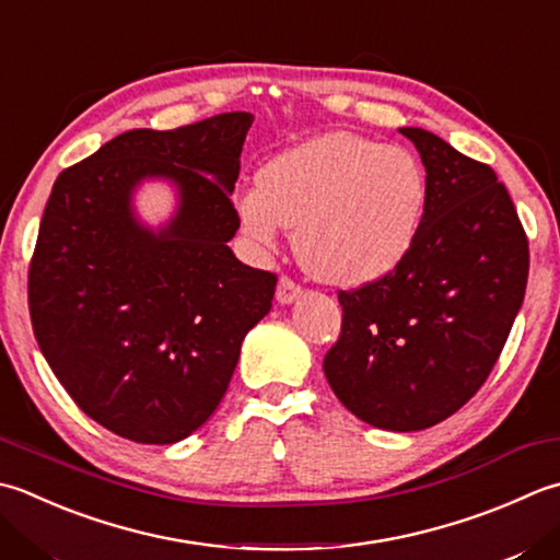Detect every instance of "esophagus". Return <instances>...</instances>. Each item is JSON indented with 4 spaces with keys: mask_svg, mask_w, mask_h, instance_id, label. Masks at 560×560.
I'll list each match as a JSON object with an SVG mask.
<instances>
[{
    "mask_svg": "<svg viewBox=\"0 0 560 560\" xmlns=\"http://www.w3.org/2000/svg\"><path fill=\"white\" fill-rule=\"evenodd\" d=\"M301 287L295 281H291L289 277H281L279 279V287H277V301L281 305H291L301 299Z\"/></svg>",
    "mask_w": 560,
    "mask_h": 560,
    "instance_id": "1",
    "label": "esophagus"
}]
</instances>
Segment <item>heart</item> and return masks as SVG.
Returning a JSON list of instances; mask_svg holds the SVG:
<instances>
[{
	"mask_svg": "<svg viewBox=\"0 0 560 560\" xmlns=\"http://www.w3.org/2000/svg\"><path fill=\"white\" fill-rule=\"evenodd\" d=\"M427 174L412 152L332 130L289 148L237 199L243 233L273 249L295 228V252L313 279L359 289L396 271L415 247Z\"/></svg>",
	"mask_w": 560,
	"mask_h": 560,
	"instance_id": "obj_1",
	"label": "heart"
}]
</instances>
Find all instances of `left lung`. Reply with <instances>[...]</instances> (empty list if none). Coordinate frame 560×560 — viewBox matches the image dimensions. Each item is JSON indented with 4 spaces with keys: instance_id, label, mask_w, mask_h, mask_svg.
<instances>
[{
    "instance_id": "obj_1",
    "label": "left lung",
    "mask_w": 560,
    "mask_h": 560,
    "mask_svg": "<svg viewBox=\"0 0 560 560\" xmlns=\"http://www.w3.org/2000/svg\"><path fill=\"white\" fill-rule=\"evenodd\" d=\"M427 172L420 235L376 283L339 291L342 335L327 383L366 424L418 432L483 386L508 342L529 277V243L488 164L424 128H398Z\"/></svg>"
}]
</instances>
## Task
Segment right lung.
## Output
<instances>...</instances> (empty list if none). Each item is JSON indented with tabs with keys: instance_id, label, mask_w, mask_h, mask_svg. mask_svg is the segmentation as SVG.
<instances>
[{
	"instance_id": "add662e5",
	"label": "right lung",
	"mask_w": 560,
	"mask_h": 560,
	"mask_svg": "<svg viewBox=\"0 0 560 560\" xmlns=\"http://www.w3.org/2000/svg\"><path fill=\"white\" fill-rule=\"evenodd\" d=\"M252 120L126 130L52 184L28 269L33 332L80 410L124 440L174 444L199 430L271 308L277 277L228 247ZM142 180L178 191L160 229L135 213Z\"/></svg>"
}]
</instances>
